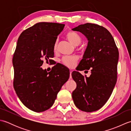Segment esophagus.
Masks as SVG:
<instances>
[{
  "label": "esophagus",
  "mask_w": 131,
  "mask_h": 131,
  "mask_svg": "<svg viewBox=\"0 0 131 131\" xmlns=\"http://www.w3.org/2000/svg\"><path fill=\"white\" fill-rule=\"evenodd\" d=\"M70 76H71V73H72V72H73V70H71V69H70Z\"/></svg>",
  "instance_id": "34e87169"
}]
</instances>
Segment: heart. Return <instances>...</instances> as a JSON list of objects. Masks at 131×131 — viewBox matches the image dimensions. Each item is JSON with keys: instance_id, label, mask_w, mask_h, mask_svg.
I'll return each mask as SVG.
<instances>
[{"instance_id": "1", "label": "heart", "mask_w": 131, "mask_h": 131, "mask_svg": "<svg viewBox=\"0 0 131 131\" xmlns=\"http://www.w3.org/2000/svg\"><path fill=\"white\" fill-rule=\"evenodd\" d=\"M66 38L75 46H78L82 42V39L78 33L70 30L66 33ZM57 49V41H56L53 45V51H56ZM78 61L77 57H64L62 59V62L66 67L72 68L75 66Z\"/></svg>"}]
</instances>
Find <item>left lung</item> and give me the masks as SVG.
<instances>
[{
	"instance_id": "8db88e82",
	"label": "left lung",
	"mask_w": 131,
	"mask_h": 131,
	"mask_svg": "<svg viewBox=\"0 0 131 131\" xmlns=\"http://www.w3.org/2000/svg\"><path fill=\"white\" fill-rule=\"evenodd\" d=\"M84 34L88 40L79 70H90V77L73 71L77 87L72 97L76 106L83 112L98 110L107 101L117 80L119 52L110 32L95 24L80 25L72 29Z\"/></svg>"
}]
</instances>
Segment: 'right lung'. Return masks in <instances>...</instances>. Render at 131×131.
I'll use <instances>...</instances> for the list:
<instances>
[{"label": "right lung", "mask_w": 131, "mask_h": 131, "mask_svg": "<svg viewBox=\"0 0 131 131\" xmlns=\"http://www.w3.org/2000/svg\"><path fill=\"white\" fill-rule=\"evenodd\" d=\"M64 26L37 23L24 30L18 39L12 59L13 87L20 101L33 112L49 109L69 78V70L61 64L57 63L48 73L40 67L44 60L51 62L54 43Z\"/></svg>", "instance_id": "1"}]
</instances>
